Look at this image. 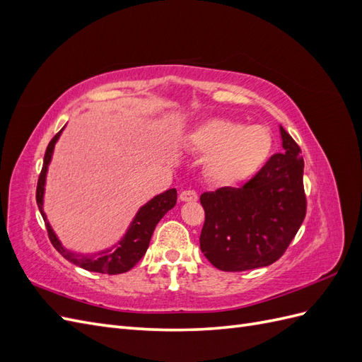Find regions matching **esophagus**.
Here are the masks:
<instances>
[{"label":"esophagus","instance_id":"obj_1","mask_svg":"<svg viewBox=\"0 0 362 362\" xmlns=\"http://www.w3.org/2000/svg\"><path fill=\"white\" fill-rule=\"evenodd\" d=\"M180 199L182 202H196L198 201V193L194 190H184L180 193Z\"/></svg>","mask_w":362,"mask_h":362}]
</instances>
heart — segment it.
I'll use <instances>...</instances> for the list:
<instances>
[{"mask_svg": "<svg viewBox=\"0 0 362 362\" xmlns=\"http://www.w3.org/2000/svg\"><path fill=\"white\" fill-rule=\"evenodd\" d=\"M194 152L206 157V173L221 185H238L264 168L273 140L262 125H243L225 117H213L190 134Z\"/></svg>", "mask_w": 362, "mask_h": 362, "instance_id": "1", "label": "heart"}]
</instances>
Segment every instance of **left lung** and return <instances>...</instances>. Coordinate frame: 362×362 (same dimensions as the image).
Here are the masks:
<instances>
[{"instance_id":"8db88e82","label":"left lung","mask_w":362,"mask_h":362,"mask_svg":"<svg viewBox=\"0 0 362 362\" xmlns=\"http://www.w3.org/2000/svg\"><path fill=\"white\" fill-rule=\"evenodd\" d=\"M282 152L272 156L240 189L201 194L205 222L201 250L214 267L243 272L278 261L306 214L300 148L279 127Z\"/></svg>"}]
</instances>
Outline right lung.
Instances as JSON below:
<instances>
[{"label":"right lung","mask_w":362,"mask_h":362,"mask_svg":"<svg viewBox=\"0 0 362 362\" xmlns=\"http://www.w3.org/2000/svg\"><path fill=\"white\" fill-rule=\"evenodd\" d=\"M63 128L52 137V140L49 141V145L47 148L45 157H43L42 172L37 180V189H36V202L39 206V211L43 217V222L47 225V231H48L51 243L57 249V252L63 258H66L68 261L74 262L75 266H78L84 270L107 273V275H119V273H125L129 269H133L140 261V258L145 255V252L151 242L152 233H154L157 223L161 221V217L169 210H172L175 204H177V189H170L164 193H160L156 196V198H152L149 202H146L144 206H141L137 211L136 217L133 218V222H131L125 235L120 238L113 247L98 252V254H92V255L76 254V252L66 249L60 243L57 235L54 234L52 228L47 218V214L43 213V193H45L48 164L51 161L54 146H56V141L59 140Z\"/></svg>","instance_id":"right-lung-1"}]
</instances>
